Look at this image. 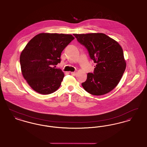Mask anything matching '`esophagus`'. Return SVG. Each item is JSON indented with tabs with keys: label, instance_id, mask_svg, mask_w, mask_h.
Wrapping results in <instances>:
<instances>
[{
	"label": "esophagus",
	"instance_id": "34e87169",
	"mask_svg": "<svg viewBox=\"0 0 147 147\" xmlns=\"http://www.w3.org/2000/svg\"><path fill=\"white\" fill-rule=\"evenodd\" d=\"M70 74H71L72 76H76V74H77V72H76V71H73V72H71Z\"/></svg>",
	"mask_w": 147,
	"mask_h": 147
}]
</instances>
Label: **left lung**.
I'll return each mask as SVG.
<instances>
[{
    "instance_id": "obj_1",
    "label": "left lung",
    "mask_w": 147,
    "mask_h": 147,
    "mask_svg": "<svg viewBox=\"0 0 147 147\" xmlns=\"http://www.w3.org/2000/svg\"><path fill=\"white\" fill-rule=\"evenodd\" d=\"M86 49L96 64L93 73H88L82 85L94 95L109 92L119 84L126 69L123 49L119 43L102 33L73 34Z\"/></svg>"
}]
</instances>
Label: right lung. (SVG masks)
<instances>
[{
	"label": "right lung",
	"mask_w": 147,
	"mask_h": 147,
	"mask_svg": "<svg viewBox=\"0 0 147 147\" xmlns=\"http://www.w3.org/2000/svg\"><path fill=\"white\" fill-rule=\"evenodd\" d=\"M74 39L71 35L42 33L28 42L20 63L22 76L32 89L47 95L59 88L64 74L55 65L61 62L63 49Z\"/></svg>",
	"instance_id": "obj_1"
}]
</instances>
